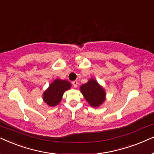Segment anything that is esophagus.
Instances as JSON below:
<instances>
[{
	"instance_id": "1",
	"label": "esophagus",
	"mask_w": 154,
	"mask_h": 154,
	"mask_svg": "<svg viewBox=\"0 0 154 154\" xmlns=\"http://www.w3.org/2000/svg\"><path fill=\"white\" fill-rule=\"evenodd\" d=\"M72 85H73V87H75V88H77V85H78V82H77V81L72 82Z\"/></svg>"
}]
</instances>
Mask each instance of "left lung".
<instances>
[{"label": "left lung", "instance_id": "1", "mask_svg": "<svg viewBox=\"0 0 154 154\" xmlns=\"http://www.w3.org/2000/svg\"><path fill=\"white\" fill-rule=\"evenodd\" d=\"M80 91L91 107L101 106L106 99V92L94 78H90L86 84L81 85Z\"/></svg>", "mask_w": 154, "mask_h": 154}]
</instances>
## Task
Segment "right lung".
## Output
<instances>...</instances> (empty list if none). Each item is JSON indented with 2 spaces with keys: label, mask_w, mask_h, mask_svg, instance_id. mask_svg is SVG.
<instances>
[{
  "label": "right lung",
  "mask_w": 154,
  "mask_h": 154,
  "mask_svg": "<svg viewBox=\"0 0 154 154\" xmlns=\"http://www.w3.org/2000/svg\"><path fill=\"white\" fill-rule=\"evenodd\" d=\"M69 81L57 78L50 84L43 93V100L50 107H54L60 103L65 91L71 89Z\"/></svg>",
  "instance_id": "add662e5"
}]
</instances>
